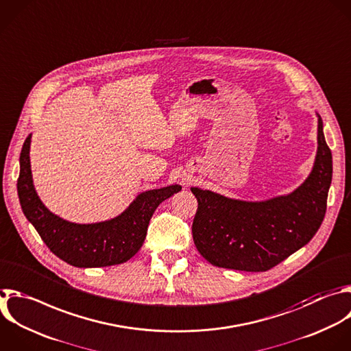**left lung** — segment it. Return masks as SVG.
<instances>
[{"label": "left lung", "instance_id": "obj_1", "mask_svg": "<svg viewBox=\"0 0 351 351\" xmlns=\"http://www.w3.org/2000/svg\"><path fill=\"white\" fill-rule=\"evenodd\" d=\"M317 154L306 180L285 195L244 201L191 187L198 201L193 240L210 265L267 271L304 247L318 231L332 180V153L319 114Z\"/></svg>", "mask_w": 351, "mask_h": 351}]
</instances>
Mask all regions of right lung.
<instances>
[{"label":"right lung","instance_id":"right-lung-1","mask_svg":"<svg viewBox=\"0 0 351 351\" xmlns=\"http://www.w3.org/2000/svg\"><path fill=\"white\" fill-rule=\"evenodd\" d=\"M30 143L32 135L25 141L19 158L18 195L22 210L51 252L74 267H104L130 261L143 245L157 206L182 190L179 184L147 190L110 220L73 223L52 213L40 199L33 184Z\"/></svg>","mask_w":351,"mask_h":351}]
</instances>
